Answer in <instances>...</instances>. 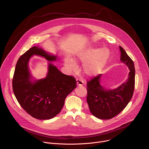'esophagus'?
<instances>
[{
    "label": "esophagus",
    "instance_id": "esophagus-1",
    "mask_svg": "<svg viewBox=\"0 0 149 149\" xmlns=\"http://www.w3.org/2000/svg\"><path fill=\"white\" fill-rule=\"evenodd\" d=\"M76 83L78 86H82L84 85V81H82L79 79H77L76 80Z\"/></svg>",
    "mask_w": 149,
    "mask_h": 149
}]
</instances>
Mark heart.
I'll return each mask as SVG.
<instances>
[{
    "mask_svg": "<svg viewBox=\"0 0 149 149\" xmlns=\"http://www.w3.org/2000/svg\"><path fill=\"white\" fill-rule=\"evenodd\" d=\"M111 56L109 49L107 48H88L78 54L77 60L84 63L83 66L84 73L88 77H95L102 72L108 62ZM65 64L68 71L76 70L75 62L71 58H67Z\"/></svg>",
    "mask_w": 149,
    "mask_h": 149,
    "instance_id": "obj_1",
    "label": "heart"
}]
</instances>
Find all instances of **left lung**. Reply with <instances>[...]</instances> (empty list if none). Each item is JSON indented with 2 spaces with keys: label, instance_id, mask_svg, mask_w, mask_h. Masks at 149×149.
Listing matches in <instances>:
<instances>
[{
  "label": "left lung",
  "instance_id": "1",
  "mask_svg": "<svg viewBox=\"0 0 149 149\" xmlns=\"http://www.w3.org/2000/svg\"><path fill=\"white\" fill-rule=\"evenodd\" d=\"M120 61L127 66L126 81L114 89H107L101 84L102 74L87 82V103L92 114L100 119H111L121 112L132 97L134 88L135 69L133 61L125 49L119 47Z\"/></svg>",
  "mask_w": 149,
  "mask_h": 149
}]
</instances>
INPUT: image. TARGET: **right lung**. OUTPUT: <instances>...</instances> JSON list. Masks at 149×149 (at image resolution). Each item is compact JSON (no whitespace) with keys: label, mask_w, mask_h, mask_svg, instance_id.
<instances>
[{"label":"right lung","mask_w":149,"mask_h":149,"mask_svg":"<svg viewBox=\"0 0 149 149\" xmlns=\"http://www.w3.org/2000/svg\"><path fill=\"white\" fill-rule=\"evenodd\" d=\"M33 55L44 58L48 71L44 79L36 80L28 67ZM58 61L57 56L40 47L30 48L18 60L13 78V90L20 106L32 117L40 120L54 118L61 111L66 97L76 88L74 77L63 74L51 62Z\"/></svg>","instance_id":"add662e5"}]
</instances>
